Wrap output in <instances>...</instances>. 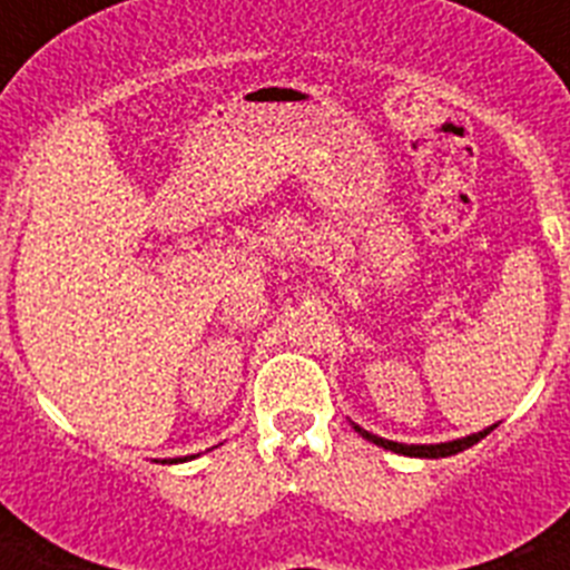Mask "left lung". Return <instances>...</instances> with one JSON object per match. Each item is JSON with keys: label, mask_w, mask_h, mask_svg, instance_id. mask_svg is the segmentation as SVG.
<instances>
[{"label": "left lung", "mask_w": 570, "mask_h": 570, "mask_svg": "<svg viewBox=\"0 0 570 570\" xmlns=\"http://www.w3.org/2000/svg\"><path fill=\"white\" fill-rule=\"evenodd\" d=\"M351 425H354V431L362 436V440L374 442V445L385 448V451H394V454L420 456V460H440V456L460 454V451H465V448H471V445H476L480 440H485L493 428H497V425H488L471 436H462V440H451V442H436V445H407V442H394V440H385V436L371 434V431H365V428L356 425V422H351Z\"/></svg>", "instance_id": "left-lung-1"}]
</instances>
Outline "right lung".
<instances>
[{
  "mask_svg": "<svg viewBox=\"0 0 570 570\" xmlns=\"http://www.w3.org/2000/svg\"><path fill=\"white\" fill-rule=\"evenodd\" d=\"M188 456H176V460H163V462H170V465H176V462H185Z\"/></svg>",
  "mask_w": 570,
  "mask_h": 570,
  "instance_id": "obj_1",
  "label": "right lung"
}]
</instances>
